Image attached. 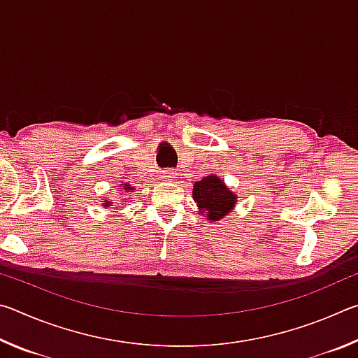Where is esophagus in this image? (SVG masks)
Listing matches in <instances>:
<instances>
[{"label": "esophagus", "mask_w": 358, "mask_h": 358, "mask_svg": "<svg viewBox=\"0 0 358 358\" xmlns=\"http://www.w3.org/2000/svg\"><path fill=\"white\" fill-rule=\"evenodd\" d=\"M161 180H173L175 177H177V173H175L172 169H166V171L161 172Z\"/></svg>", "instance_id": "34e87169"}]
</instances>
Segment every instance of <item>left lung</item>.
Returning a JSON list of instances; mask_svg holds the SVG:
<instances>
[{"label":"left lung","mask_w":358,"mask_h":358,"mask_svg":"<svg viewBox=\"0 0 358 358\" xmlns=\"http://www.w3.org/2000/svg\"><path fill=\"white\" fill-rule=\"evenodd\" d=\"M194 201L197 202L202 211L207 213L210 221H217L232 210L235 196L230 192L221 178L210 175L194 185Z\"/></svg>","instance_id":"8db88e82"}]
</instances>
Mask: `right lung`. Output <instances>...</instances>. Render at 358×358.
Returning <instances> with one entry per match:
<instances>
[{"label": "right lung", "instance_id": "add662e5", "mask_svg": "<svg viewBox=\"0 0 358 358\" xmlns=\"http://www.w3.org/2000/svg\"><path fill=\"white\" fill-rule=\"evenodd\" d=\"M124 189H126V191H129V192H131V191H132V187H131L129 185H126V186H124ZM106 207H108V202L106 203Z\"/></svg>", "mask_w": 358, "mask_h": 358}]
</instances>
